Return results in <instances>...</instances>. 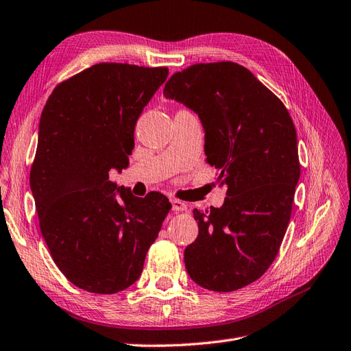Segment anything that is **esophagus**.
I'll use <instances>...</instances> for the list:
<instances>
[{"instance_id": "34e87169", "label": "esophagus", "mask_w": 351, "mask_h": 351, "mask_svg": "<svg viewBox=\"0 0 351 351\" xmlns=\"http://www.w3.org/2000/svg\"><path fill=\"white\" fill-rule=\"evenodd\" d=\"M171 206H173L174 212H182V210L187 209V205L184 204V202L178 200V199H171Z\"/></svg>"}]
</instances>
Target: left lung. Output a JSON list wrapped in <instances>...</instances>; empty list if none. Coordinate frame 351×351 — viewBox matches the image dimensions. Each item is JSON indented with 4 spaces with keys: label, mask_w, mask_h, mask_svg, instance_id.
<instances>
[{
    "label": "left lung",
    "mask_w": 351,
    "mask_h": 351,
    "mask_svg": "<svg viewBox=\"0 0 351 351\" xmlns=\"http://www.w3.org/2000/svg\"><path fill=\"white\" fill-rule=\"evenodd\" d=\"M164 97L197 114L206 162L227 189L221 208L193 209L197 239L187 274L204 289H243L267 272L289 227L300 177L297 134L284 104L240 64H195L173 74Z\"/></svg>",
    "instance_id": "8db88e82"
}]
</instances>
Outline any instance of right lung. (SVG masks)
<instances>
[{
  "instance_id": "add662e5",
  "label": "right lung",
  "mask_w": 351,
  "mask_h": 351,
  "mask_svg": "<svg viewBox=\"0 0 351 351\" xmlns=\"http://www.w3.org/2000/svg\"><path fill=\"white\" fill-rule=\"evenodd\" d=\"M167 76L99 62L60 83L42 111L30 189L52 259L82 290L114 294L139 280L171 209L161 193L110 182L129 167L136 121Z\"/></svg>"
}]
</instances>
